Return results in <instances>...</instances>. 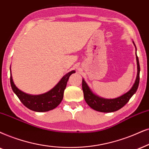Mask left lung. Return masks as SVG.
Instances as JSON below:
<instances>
[{
	"mask_svg": "<svg viewBox=\"0 0 149 149\" xmlns=\"http://www.w3.org/2000/svg\"><path fill=\"white\" fill-rule=\"evenodd\" d=\"M133 45L135 47V56H136V61H137V77L135 79V83L133 84L132 87L129 91L123 94L121 96L116 97V98L113 99H107L104 97H101L98 96L92 91V90L90 88L89 86L85 82V80L82 78V90L84 93V97L85 100L87 104L91 107V109L100 112L104 113H110L114 112L116 111L119 110L122 108L125 105L127 104L131 97L136 92L137 88L139 86V82H140V63H139V59L137 56V48L135 46L134 42L133 41Z\"/></svg>",
	"mask_w": 149,
	"mask_h": 149,
	"instance_id": "8db88e82",
	"label": "left lung"
}]
</instances>
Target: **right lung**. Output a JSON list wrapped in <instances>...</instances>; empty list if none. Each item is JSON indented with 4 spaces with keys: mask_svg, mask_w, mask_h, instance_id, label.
Listing matches in <instances>:
<instances>
[{
    "mask_svg": "<svg viewBox=\"0 0 149 149\" xmlns=\"http://www.w3.org/2000/svg\"><path fill=\"white\" fill-rule=\"evenodd\" d=\"M75 70L65 74L54 88L40 95H31L24 93L15 85L12 78L10 67V83L14 93L18 96L20 102L30 110L36 112H46L57 107L63 99L64 91L67 81Z\"/></svg>",
    "mask_w": 149,
    "mask_h": 149,
    "instance_id": "obj_1",
    "label": "right lung"
}]
</instances>
